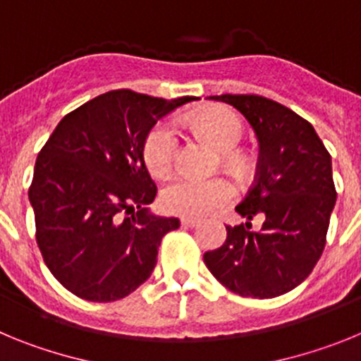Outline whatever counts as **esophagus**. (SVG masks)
<instances>
[{
  "mask_svg": "<svg viewBox=\"0 0 361 361\" xmlns=\"http://www.w3.org/2000/svg\"><path fill=\"white\" fill-rule=\"evenodd\" d=\"M180 224H183L184 228H195V226L199 224V220L190 219V216H183V219H180Z\"/></svg>",
  "mask_w": 361,
  "mask_h": 361,
  "instance_id": "34e87169",
  "label": "esophagus"
}]
</instances>
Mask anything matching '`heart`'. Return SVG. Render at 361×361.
Wrapping results in <instances>:
<instances>
[{"mask_svg":"<svg viewBox=\"0 0 361 361\" xmlns=\"http://www.w3.org/2000/svg\"><path fill=\"white\" fill-rule=\"evenodd\" d=\"M184 126L197 137L208 141L222 153L226 170L238 175L242 161L233 155V148L240 142L244 126L233 111L212 106L184 117ZM145 164L153 177H166L170 173L177 157V135L168 124H157L148 132L142 145ZM233 199V188L224 178H188L178 177L171 180L161 193L162 208L168 213L180 216H202L220 208Z\"/></svg>","mask_w":361,"mask_h":361,"instance_id":"heart-1","label":"heart"}]
</instances>
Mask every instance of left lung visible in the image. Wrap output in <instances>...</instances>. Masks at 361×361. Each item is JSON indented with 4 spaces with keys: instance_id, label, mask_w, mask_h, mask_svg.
<instances>
[{
    "instance_id": "left-lung-1",
    "label": "left lung",
    "mask_w": 361,
    "mask_h": 361,
    "mask_svg": "<svg viewBox=\"0 0 361 361\" xmlns=\"http://www.w3.org/2000/svg\"><path fill=\"white\" fill-rule=\"evenodd\" d=\"M247 119L260 146L257 178L235 212L245 224L226 226L219 250L204 253L212 275L229 291L275 298L311 275L322 257L336 202L331 155L312 124L260 95H213ZM253 216L264 219L250 231Z\"/></svg>"
}]
</instances>
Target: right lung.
Segmentation results:
<instances>
[{"instance_id":"right-lung-1","label":"right lung","mask_w":361,"mask_h":361,"mask_svg":"<svg viewBox=\"0 0 361 361\" xmlns=\"http://www.w3.org/2000/svg\"><path fill=\"white\" fill-rule=\"evenodd\" d=\"M195 97L111 90L70 111L37 155L28 190L44 264L63 288L116 302L146 282L159 245L180 226L153 215L142 145L159 119Z\"/></svg>"}]
</instances>
